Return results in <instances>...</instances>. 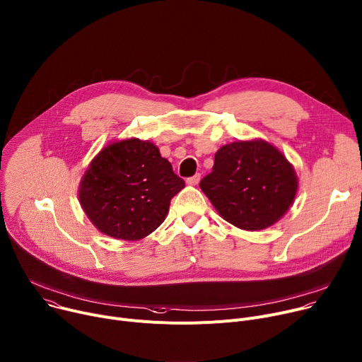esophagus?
Listing matches in <instances>:
<instances>
[{
	"mask_svg": "<svg viewBox=\"0 0 362 362\" xmlns=\"http://www.w3.org/2000/svg\"><path fill=\"white\" fill-rule=\"evenodd\" d=\"M200 178H202V175H200V174L192 175V177L187 178V184H188V185H197V184L200 182Z\"/></svg>",
	"mask_w": 362,
	"mask_h": 362,
	"instance_id": "34e87169",
	"label": "esophagus"
}]
</instances>
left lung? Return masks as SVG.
<instances>
[{
	"mask_svg": "<svg viewBox=\"0 0 362 362\" xmlns=\"http://www.w3.org/2000/svg\"><path fill=\"white\" fill-rule=\"evenodd\" d=\"M298 181L287 158L265 141L221 146L200 188L218 214L243 230H262L294 202Z\"/></svg>",
	"mask_w": 362,
	"mask_h": 362,
	"instance_id": "obj_1",
	"label": "left lung"
}]
</instances>
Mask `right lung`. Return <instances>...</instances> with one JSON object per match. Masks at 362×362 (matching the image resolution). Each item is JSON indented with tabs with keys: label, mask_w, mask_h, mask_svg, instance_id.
Masks as SVG:
<instances>
[{
	"label": "right lung",
	"mask_w": 362,
	"mask_h": 362,
	"mask_svg": "<svg viewBox=\"0 0 362 362\" xmlns=\"http://www.w3.org/2000/svg\"><path fill=\"white\" fill-rule=\"evenodd\" d=\"M184 187L152 142L132 137L93 159L79 184V203L101 233L139 240L162 223Z\"/></svg>",
	"instance_id": "add662e5"
}]
</instances>
